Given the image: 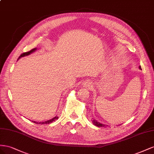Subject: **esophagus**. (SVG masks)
<instances>
[{
    "mask_svg": "<svg viewBox=\"0 0 154 154\" xmlns=\"http://www.w3.org/2000/svg\"><path fill=\"white\" fill-rule=\"evenodd\" d=\"M83 86H85V88H90L93 86V83L90 81H88L83 83Z\"/></svg>",
    "mask_w": 154,
    "mask_h": 154,
    "instance_id": "1",
    "label": "esophagus"
}]
</instances>
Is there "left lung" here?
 Wrapping results in <instances>:
<instances>
[{
  "label": "left lung",
  "instance_id": "8db88e82",
  "mask_svg": "<svg viewBox=\"0 0 154 154\" xmlns=\"http://www.w3.org/2000/svg\"><path fill=\"white\" fill-rule=\"evenodd\" d=\"M139 68V69H141V67H140V66ZM92 123H93L94 125L98 126V127H106V126H108V125H105L104 124L100 123V122H97L96 120H93V121H92Z\"/></svg>",
  "mask_w": 154,
  "mask_h": 154
}]
</instances>
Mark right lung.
<instances>
[{
    "label": "right lung",
    "mask_w": 154,
    "mask_h": 154,
    "mask_svg": "<svg viewBox=\"0 0 154 154\" xmlns=\"http://www.w3.org/2000/svg\"><path fill=\"white\" fill-rule=\"evenodd\" d=\"M37 50V48H33V49H32V50H30L29 51L26 52V53H23V54H21V55H20V56L19 57L18 59H20V58H21V57H25V56L29 55V54H32V53H33V52ZM58 118H59V117H58L57 116H55V117L52 118L51 119H50V120H48V121H45V122H38L33 121H32V122H35V123H36V124H41V125H43V124H50V123H51V122H53L54 121H55V120L57 119Z\"/></svg>",
    "instance_id": "right-lung-1"
}]
</instances>
